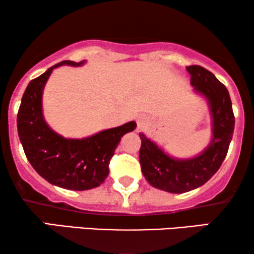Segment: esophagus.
I'll list each match as a JSON object with an SVG mask.
<instances>
[{
    "label": "esophagus",
    "mask_w": 254,
    "mask_h": 254,
    "mask_svg": "<svg viewBox=\"0 0 254 254\" xmlns=\"http://www.w3.org/2000/svg\"><path fill=\"white\" fill-rule=\"evenodd\" d=\"M148 121L143 119V118H140V119L137 120V128L138 129H143V128H145V126H147Z\"/></svg>",
    "instance_id": "esophagus-1"
}]
</instances>
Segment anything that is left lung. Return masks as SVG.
I'll list each match as a JSON object with an SVG mask.
<instances>
[{
	"instance_id": "1",
	"label": "left lung",
	"mask_w": 254,
	"mask_h": 254,
	"mask_svg": "<svg viewBox=\"0 0 254 254\" xmlns=\"http://www.w3.org/2000/svg\"><path fill=\"white\" fill-rule=\"evenodd\" d=\"M190 84L207 97L213 116V140L197 157L178 161L165 155L140 133V164L151 186L170 193H185L207 183L223 163L235 129V116L228 89L213 72L201 65H189Z\"/></svg>"
}]
</instances>
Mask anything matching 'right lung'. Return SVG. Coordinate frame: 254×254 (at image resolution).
<instances>
[{"label": "right lung", "instance_id": "1", "mask_svg": "<svg viewBox=\"0 0 254 254\" xmlns=\"http://www.w3.org/2000/svg\"><path fill=\"white\" fill-rule=\"evenodd\" d=\"M81 62L61 61L32 79L17 114V129L24 152L33 169L48 183L62 189L85 190L98 187L110 173V161L121 137L135 129L134 121L82 140H68L54 133L41 113V95L54 68Z\"/></svg>", "mask_w": 254, "mask_h": 254}]
</instances>
